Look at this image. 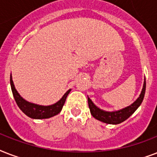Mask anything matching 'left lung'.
Instances as JSON below:
<instances>
[{
  "instance_id": "obj_1",
  "label": "left lung",
  "mask_w": 157,
  "mask_h": 157,
  "mask_svg": "<svg viewBox=\"0 0 157 157\" xmlns=\"http://www.w3.org/2000/svg\"><path fill=\"white\" fill-rule=\"evenodd\" d=\"M145 90H146V81L144 80L143 90H142L139 97L137 98V100L134 101V103L128 107L119 110V111H116V112H106V111H103V110L98 108L96 105H94V103L92 102L90 98L88 97V104L90 110L91 115L95 119L102 122H104V123H107V124H120V123H121V122L128 119L138 109V107L141 105L142 102L144 100Z\"/></svg>"
}]
</instances>
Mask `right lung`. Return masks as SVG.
<instances>
[{
  "label": "right lung",
  "instance_id": "right-lung-1",
  "mask_svg": "<svg viewBox=\"0 0 157 157\" xmlns=\"http://www.w3.org/2000/svg\"><path fill=\"white\" fill-rule=\"evenodd\" d=\"M10 86L13 98H14V100H15L18 107L20 108L21 111L24 114L31 117V118H33V119H46V118H50V117H52L54 116H56L57 114H59L63 107L67 97L71 91V90H68L66 93L64 94V95L62 97L61 99L58 101L56 103L50 105V106H41V105L29 103L28 101H26L25 99H23L20 96V94L18 93V91L16 90L11 76Z\"/></svg>",
  "mask_w": 157,
  "mask_h": 157
}]
</instances>
